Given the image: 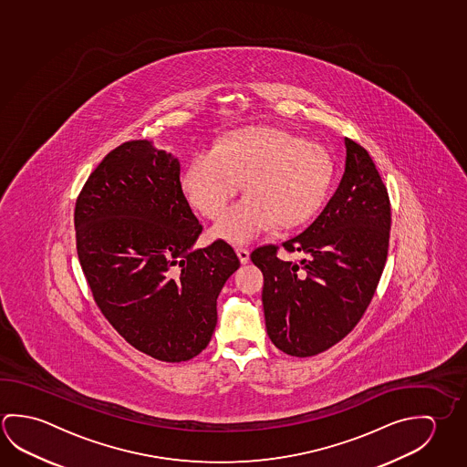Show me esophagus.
<instances>
[{
    "instance_id": "1",
    "label": "esophagus",
    "mask_w": 467,
    "mask_h": 467,
    "mask_svg": "<svg viewBox=\"0 0 467 467\" xmlns=\"http://www.w3.org/2000/svg\"><path fill=\"white\" fill-rule=\"evenodd\" d=\"M236 254L239 260H241V264H247L249 262V257H251V253L244 249V247H236Z\"/></svg>"
}]
</instances>
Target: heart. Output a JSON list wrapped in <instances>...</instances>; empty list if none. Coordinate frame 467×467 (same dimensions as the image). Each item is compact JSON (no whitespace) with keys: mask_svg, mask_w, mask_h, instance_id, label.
Listing matches in <instances>:
<instances>
[{"mask_svg":"<svg viewBox=\"0 0 467 467\" xmlns=\"http://www.w3.org/2000/svg\"><path fill=\"white\" fill-rule=\"evenodd\" d=\"M334 176L329 151L274 127L230 133L192 158L182 176L185 195L200 213L220 218L245 184L246 197L212 230L214 239L247 244L272 224L295 228L321 207Z\"/></svg>","mask_w":467,"mask_h":467,"instance_id":"heart-1","label":"heart"}]
</instances>
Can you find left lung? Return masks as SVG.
<instances>
[{
	"label": "left lung",
	"instance_id": "left-lung-1",
	"mask_svg": "<svg viewBox=\"0 0 467 467\" xmlns=\"http://www.w3.org/2000/svg\"><path fill=\"white\" fill-rule=\"evenodd\" d=\"M345 172L336 193L306 230L283 243L293 262L264 245L251 260L264 274L265 327L276 348L313 357L358 324L388 257V191L367 150L345 138Z\"/></svg>",
	"mask_w": 467,
	"mask_h": 467
}]
</instances>
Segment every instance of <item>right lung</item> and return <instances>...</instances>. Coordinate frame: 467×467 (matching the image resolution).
I'll list each match as a JSON object with an SVG mask.
<instances>
[{
    "label": "right lung",
    "instance_id": "right-lung-1",
    "mask_svg": "<svg viewBox=\"0 0 467 467\" xmlns=\"http://www.w3.org/2000/svg\"><path fill=\"white\" fill-rule=\"evenodd\" d=\"M176 156L135 140L86 181L75 208L78 257L96 305L140 352L169 363L197 357L216 327V299L239 259L222 239L195 249Z\"/></svg>",
    "mask_w": 467,
    "mask_h": 467
}]
</instances>
